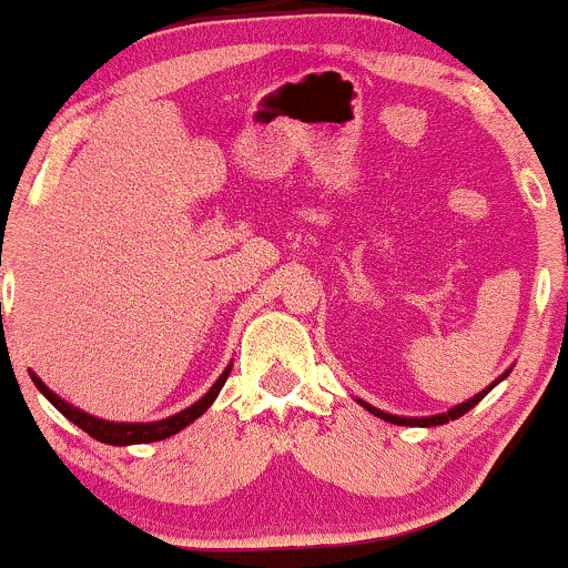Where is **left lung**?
Listing matches in <instances>:
<instances>
[{
  "mask_svg": "<svg viewBox=\"0 0 568 568\" xmlns=\"http://www.w3.org/2000/svg\"><path fill=\"white\" fill-rule=\"evenodd\" d=\"M507 376V374H505ZM505 376H501V379H505ZM497 384V382H494ZM491 384V387H494ZM488 387V389H491ZM488 389H484V393H478L475 397H470V400L467 403H462V406H456V408H452L448 410V414H438V416H425V419H406V416H393V414H384V410H379V408H374V406H368V403H363V406H366L371 414L374 416H379V419H384V422H389V425H403V427H435V425H446V422H452V419H459V416H465L467 410L470 408H475L478 406L480 400H484V397L488 395Z\"/></svg>",
  "mask_w": 568,
  "mask_h": 568,
  "instance_id": "obj_1",
  "label": "left lung"
}]
</instances>
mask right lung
<instances>
[{"label":"right lung","mask_w":568,"mask_h":568,"mask_svg":"<svg viewBox=\"0 0 568 568\" xmlns=\"http://www.w3.org/2000/svg\"><path fill=\"white\" fill-rule=\"evenodd\" d=\"M232 368H226L224 374L219 376V382L213 384L211 389H207L205 397H200L194 406H189L186 410H181V414L171 416V419H162V422H152V425H125V422H103V419H95V416L84 414V410L69 406L67 400H61L55 393H50L48 387H44L42 382L37 379L34 374H31V379H34L37 389L48 397L53 406L61 410L63 416H67L69 422H74L77 427L84 429V433L90 435V438L101 440V443H112V446H130V443H154V440H162V438H171V435L179 433V429H184L186 425H192L197 416H202L211 406L213 400H216V395L221 393V387H224L226 376H230Z\"/></svg>","instance_id":"right-lung-1"}]
</instances>
